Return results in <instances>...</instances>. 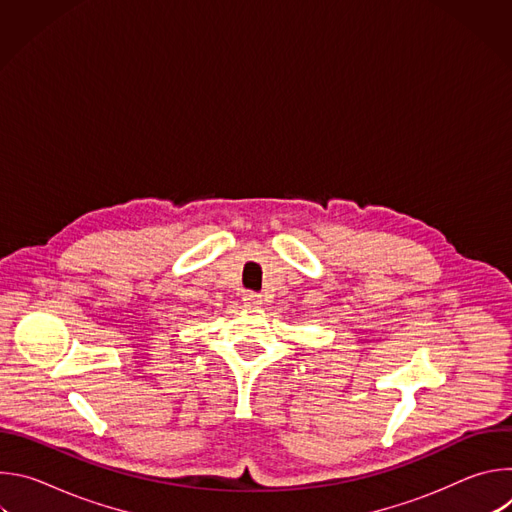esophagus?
<instances>
[{
    "mask_svg": "<svg viewBox=\"0 0 512 512\" xmlns=\"http://www.w3.org/2000/svg\"><path fill=\"white\" fill-rule=\"evenodd\" d=\"M243 302H245V306H249V308H257V306L263 304L261 296L255 294V291H245V294H243Z\"/></svg>",
    "mask_w": 512,
    "mask_h": 512,
    "instance_id": "obj_1",
    "label": "esophagus"
}]
</instances>
